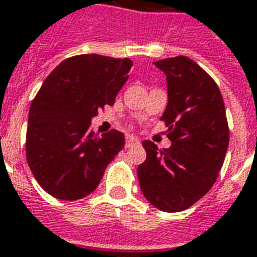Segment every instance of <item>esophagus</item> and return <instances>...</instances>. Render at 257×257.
<instances>
[{"label": "esophagus", "instance_id": "34e87169", "mask_svg": "<svg viewBox=\"0 0 257 257\" xmlns=\"http://www.w3.org/2000/svg\"><path fill=\"white\" fill-rule=\"evenodd\" d=\"M137 144H139V140H137L135 136L128 135V136L125 137V147H126V148H131V147L137 146Z\"/></svg>", "mask_w": 257, "mask_h": 257}]
</instances>
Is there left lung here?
Here are the masks:
<instances>
[{"label": "left lung", "mask_w": 257, "mask_h": 257, "mask_svg": "<svg viewBox=\"0 0 257 257\" xmlns=\"http://www.w3.org/2000/svg\"><path fill=\"white\" fill-rule=\"evenodd\" d=\"M155 66L167 76L168 103L160 120L170 148L143 142L147 159L137 167L144 197L160 210L193 206L218 178L229 144V126L214 79L187 56L162 59Z\"/></svg>", "instance_id": "1"}]
</instances>
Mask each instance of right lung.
Instances as JSON below:
<instances>
[{
	"instance_id": "add662e5",
	"label": "right lung",
	"mask_w": 257,
	"mask_h": 257,
	"mask_svg": "<svg viewBox=\"0 0 257 257\" xmlns=\"http://www.w3.org/2000/svg\"><path fill=\"white\" fill-rule=\"evenodd\" d=\"M133 66L128 58L97 54L66 59L50 75L29 107L27 162L37 183L63 201L85 198L124 147L117 129L98 137L90 124L114 103Z\"/></svg>"
}]
</instances>
